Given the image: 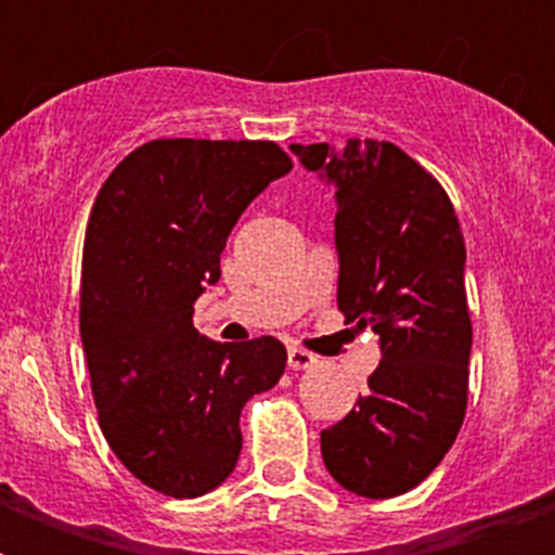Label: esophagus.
Returning <instances> with one entry per match:
<instances>
[{"label":"esophagus","mask_w":555,"mask_h":555,"mask_svg":"<svg viewBox=\"0 0 555 555\" xmlns=\"http://www.w3.org/2000/svg\"><path fill=\"white\" fill-rule=\"evenodd\" d=\"M287 365L294 371L313 369V365H317V357H313L311 351H305V348H291V351H287Z\"/></svg>","instance_id":"1"}]
</instances>
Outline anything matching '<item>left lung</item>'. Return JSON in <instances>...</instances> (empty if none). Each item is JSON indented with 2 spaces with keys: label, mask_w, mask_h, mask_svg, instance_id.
Wrapping results in <instances>:
<instances>
[{
  "label": "left lung",
  "mask_w": 555,
  "mask_h": 555,
  "mask_svg": "<svg viewBox=\"0 0 555 555\" xmlns=\"http://www.w3.org/2000/svg\"><path fill=\"white\" fill-rule=\"evenodd\" d=\"M337 186V305L379 337L369 395L322 431V461L365 499L414 490L455 443L466 414L473 322L464 233L447 190L388 141L294 143Z\"/></svg>",
  "instance_id": "left-lung-1"
}]
</instances>
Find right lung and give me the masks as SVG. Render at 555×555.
<instances>
[{"mask_svg":"<svg viewBox=\"0 0 555 555\" xmlns=\"http://www.w3.org/2000/svg\"><path fill=\"white\" fill-rule=\"evenodd\" d=\"M291 167L273 141L160 138L94 198L80 282L91 395L112 452L155 492L216 490L242 452L244 403L285 374L276 337L212 343L192 305L221 276L238 216Z\"/></svg>","mask_w":555,"mask_h":555,"instance_id":"add662e5","label":"right lung"}]
</instances>
